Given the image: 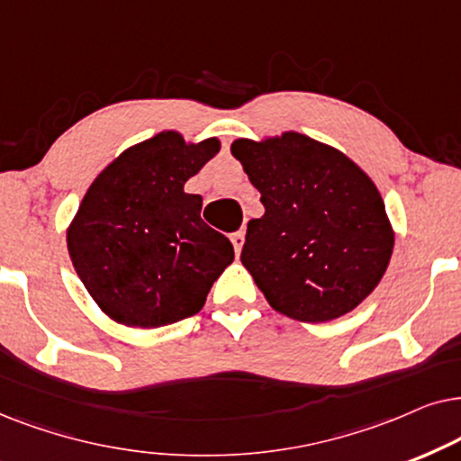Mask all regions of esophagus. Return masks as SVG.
<instances>
[{
  "instance_id": "1",
  "label": "esophagus",
  "mask_w": 461,
  "mask_h": 461,
  "mask_svg": "<svg viewBox=\"0 0 461 461\" xmlns=\"http://www.w3.org/2000/svg\"><path fill=\"white\" fill-rule=\"evenodd\" d=\"M230 240H231V244H234L236 255H240L242 244H244V231H236V234H231V236H230Z\"/></svg>"
}]
</instances>
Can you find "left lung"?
I'll return each mask as SVG.
<instances>
[{
    "label": "left lung",
    "mask_w": 461,
    "mask_h": 461,
    "mask_svg": "<svg viewBox=\"0 0 461 461\" xmlns=\"http://www.w3.org/2000/svg\"><path fill=\"white\" fill-rule=\"evenodd\" d=\"M231 156L259 189L240 261L276 312L329 322L363 303L388 269L394 230L375 183L346 153L302 132L238 139Z\"/></svg>",
    "instance_id": "8db88e82"
}]
</instances>
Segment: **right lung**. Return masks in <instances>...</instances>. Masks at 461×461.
Returning <instances> with one entry per match:
<instances>
[{
    "label": "right lung",
    "instance_id": "add662e5",
    "mask_svg": "<svg viewBox=\"0 0 461 461\" xmlns=\"http://www.w3.org/2000/svg\"><path fill=\"white\" fill-rule=\"evenodd\" d=\"M221 149L175 131L128 147L92 181L67 230L86 291L112 321L158 329L198 314L234 247L200 219L185 183Z\"/></svg>",
    "mask_w": 461,
    "mask_h": 461
}]
</instances>
